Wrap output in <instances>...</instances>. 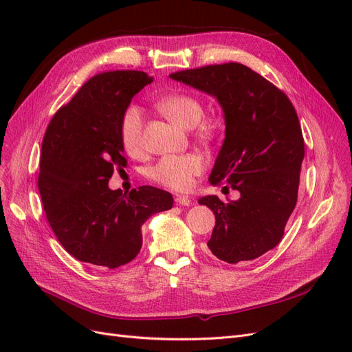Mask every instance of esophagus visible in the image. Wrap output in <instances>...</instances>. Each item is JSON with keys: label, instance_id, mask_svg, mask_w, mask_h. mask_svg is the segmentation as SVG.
<instances>
[{"label": "esophagus", "instance_id": "obj_1", "mask_svg": "<svg viewBox=\"0 0 352 352\" xmlns=\"http://www.w3.org/2000/svg\"><path fill=\"white\" fill-rule=\"evenodd\" d=\"M175 201L177 206H182V207H189L190 204H192V202H190V198L185 197V195H176Z\"/></svg>", "mask_w": 352, "mask_h": 352}]
</instances>
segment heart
Returning a JSON list of instances; mask_svg holds the SVG:
<instances>
[{"label": "heart", "mask_w": 352, "mask_h": 352, "mask_svg": "<svg viewBox=\"0 0 352 352\" xmlns=\"http://www.w3.org/2000/svg\"><path fill=\"white\" fill-rule=\"evenodd\" d=\"M158 110L168 120L192 129L198 127L201 136H208L211 127L208 123L201 122L204 117V109L201 102L188 94H172L157 102ZM142 132H144V113L138 105H129L120 120V138L124 151L129 155H138L142 150ZM204 162L198 154L184 155H166L155 166L151 167L150 176L155 182L162 184L175 190H186L192 185L195 176H198Z\"/></svg>", "instance_id": "1"}]
</instances>
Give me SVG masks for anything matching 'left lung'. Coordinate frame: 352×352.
<instances>
[{"label":"left lung","instance_id":"obj_1","mask_svg":"<svg viewBox=\"0 0 352 352\" xmlns=\"http://www.w3.org/2000/svg\"><path fill=\"white\" fill-rule=\"evenodd\" d=\"M170 78L214 97L225 117V141L208 177L228 182L236 201L198 199L216 216L207 247L229 264L273 250L295 208L304 160L300 120L286 95L241 63L189 69Z\"/></svg>","mask_w":352,"mask_h":352}]
</instances>
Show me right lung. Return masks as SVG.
<instances>
[{"label": "right lung", "mask_w": 352, "mask_h": 352, "mask_svg": "<svg viewBox=\"0 0 352 352\" xmlns=\"http://www.w3.org/2000/svg\"><path fill=\"white\" fill-rule=\"evenodd\" d=\"M153 78L116 70L91 78L50 122L42 141L38 188L50 226L79 261L116 269L142 247L144 223L173 207L172 194L141 186L110 189L126 167L120 120L135 95Z\"/></svg>", "instance_id": "obj_1"}]
</instances>
